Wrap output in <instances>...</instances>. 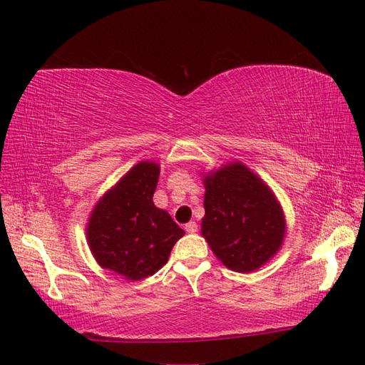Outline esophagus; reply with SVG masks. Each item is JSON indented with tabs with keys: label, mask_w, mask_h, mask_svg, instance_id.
Here are the masks:
<instances>
[{
	"label": "esophagus",
	"mask_w": 365,
	"mask_h": 365,
	"mask_svg": "<svg viewBox=\"0 0 365 365\" xmlns=\"http://www.w3.org/2000/svg\"><path fill=\"white\" fill-rule=\"evenodd\" d=\"M185 231H187V233H196L197 224L195 222V220H190L189 224H185Z\"/></svg>",
	"instance_id": "obj_1"
}]
</instances>
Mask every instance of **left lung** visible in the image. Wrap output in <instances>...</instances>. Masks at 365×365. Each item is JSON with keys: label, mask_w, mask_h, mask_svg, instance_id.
<instances>
[{"label": "left lung", "mask_w": 365, "mask_h": 365, "mask_svg": "<svg viewBox=\"0 0 365 365\" xmlns=\"http://www.w3.org/2000/svg\"><path fill=\"white\" fill-rule=\"evenodd\" d=\"M202 236L227 268L250 272L280 248L284 219L279 202L244 164L207 175Z\"/></svg>", "instance_id": "obj_1"}]
</instances>
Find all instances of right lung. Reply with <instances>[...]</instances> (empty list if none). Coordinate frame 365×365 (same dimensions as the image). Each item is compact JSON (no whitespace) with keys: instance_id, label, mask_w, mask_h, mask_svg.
Segmentation results:
<instances>
[{"instance_id":"1","label":"right lung","mask_w":365,"mask_h":365,"mask_svg":"<svg viewBox=\"0 0 365 365\" xmlns=\"http://www.w3.org/2000/svg\"><path fill=\"white\" fill-rule=\"evenodd\" d=\"M158 175L155 163L134 165L98 201L88 224V244L98 264L128 280L155 274L184 236L170 215L152 201Z\"/></svg>"}]
</instances>
